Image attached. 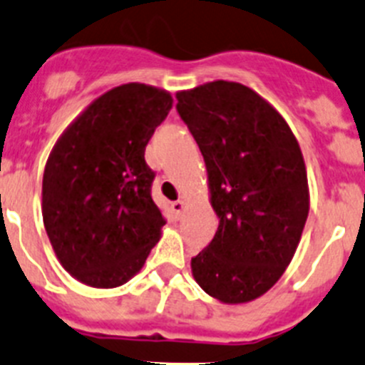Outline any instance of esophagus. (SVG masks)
I'll return each mask as SVG.
<instances>
[{
    "instance_id": "esophagus-1",
    "label": "esophagus",
    "mask_w": 365,
    "mask_h": 365,
    "mask_svg": "<svg viewBox=\"0 0 365 365\" xmlns=\"http://www.w3.org/2000/svg\"><path fill=\"white\" fill-rule=\"evenodd\" d=\"M185 210H186L185 200H175V202H172V211H173V215H175V217H182Z\"/></svg>"
}]
</instances>
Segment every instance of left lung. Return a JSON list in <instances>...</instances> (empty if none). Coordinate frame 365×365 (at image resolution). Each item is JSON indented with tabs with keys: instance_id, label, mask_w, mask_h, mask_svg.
Wrapping results in <instances>:
<instances>
[{
	"instance_id": "8db88e82",
	"label": "left lung",
	"mask_w": 365,
	"mask_h": 365,
	"mask_svg": "<svg viewBox=\"0 0 365 365\" xmlns=\"http://www.w3.org/2000/svg\"><path fill=\"white\" fill-rule=\"evenodd\" d=\"M175 98L218 217L211 244L192 258L193 277L224 304L258 299L292 262L307 224L303 152L284 118L247 86L215 81Z\"/></svg>"
}]
</instances>
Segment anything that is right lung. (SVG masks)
I'll return each instance as SVG.
<instances>
[{"label":"right lung","mask_w":365,"mask_h":365,"mask_svg":"<svg viewBox=\"0 0 365 365\" xmlns=\"http://www.w3.org/2000/svg\"><path fill=\"white\" fill-rule=\"evenodd\" d=\"M172 103L154 86H118L93 100L48 155L44 227L61 265L88 287L127 283L161 238L145 147Z\"/></svg>","instance_id":"right-lung-1"}]
</instances>
